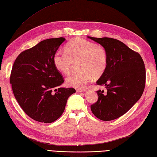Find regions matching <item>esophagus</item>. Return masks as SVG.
I'll use <instances>...</instances> for the list:
<instances>
[{
	"label": "esophagus",
	"instance_id": "obj_1",
	"mask_svg": "<svg viewBox=\"0 0 157 157\" xmlns=\"http://www.w3.org/2000/svg\"><path fill=\"white\" fill-rule=\"evenodd\" d=\"M76 91L78 92V93H79V92H86L87 90H85V89H83V90H80V89H77L76 90Z\"/></svg>",
	"mask_w": 157,
	"mask_h": 157
}]
</instances>
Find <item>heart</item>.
<instances>
[{
    "mask_svg": "<svg viewBox=\"0 0 157 157\" xmlns=\"http://www.w3.org/2000/svg\"><path fill=\"white\" fill-rule=\"evenodd\" d=\"M66 51H56L53 62L56 69L63 74H68L72 66V60L81 59L79 69L66 78V85L82 88L93 78L101 76L107 66V55L104 48L82 38H75L67 44Z\"/></svg>",
    "mask_w": 157,
    "mask_h": 157,
    "instance_id": "heart-1",
    "label": "heart"
}]
</instances>
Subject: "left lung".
<instances>
[{
	"instance_id": "left-lung-1",
	"label": "left lung",
	"mask_w": 157,
	"mask_h": 157,
	"mask_svg": "<svg viewBox=\"0 0 157 157\" xmlns=\"http://www.w3.org/2000/svg\"><path fill=\"white\" fill-rule=\"evenodd\" d=\"M87 38L101 45L107 55L106 70L96 82L107 91H96L98 100L91 109L99 119L114 120L127 113L141 97L145 86L144 63L139 54L118 40Z\"/></svg>"
}]
</instances>
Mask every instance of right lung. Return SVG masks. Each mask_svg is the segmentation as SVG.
Masks as SVG:
<instances>
[{
  "label": "right lung",
  "mask_w": 157,
  "mask_h": 157,
  "mask_svg": "<svg viewBox=\"0 0 157 157\" xmlns=\"http://www.w3.org/2000/svg\"><path fill=\"white\" fill-rule=\"evenodd\" d=\"M64 38L42 40L21 52L13 64L10 78L13 94L23 111L36 121L50 123L63 113L74 88L58 87L64 82L53 56ZM54 90L56 92H53Z\"/></svg>",
  "instance_id": "1"
}]
</instances>
